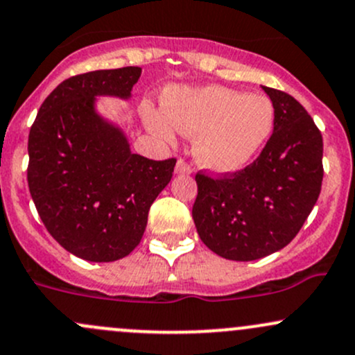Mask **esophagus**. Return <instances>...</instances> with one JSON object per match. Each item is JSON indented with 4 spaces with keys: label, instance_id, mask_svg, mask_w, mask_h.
<instances>
[{
    "label": "esophagus",
    "instance_id": "obj_1",
    "mask_svg": "<svg viewBox=\"0 0 355 355\" xmlns=\"http://www.w3.org/2000/svg\"><path fill=\"white\" fill-rule=\"evenodd\" d=\"M175 173H177V175H189V173H192V168H190V165H187L184 159H178L177 165H175Z\"/></svg>",
    "mask_w": 355,
    "mask_h": 355
}]
</instances>
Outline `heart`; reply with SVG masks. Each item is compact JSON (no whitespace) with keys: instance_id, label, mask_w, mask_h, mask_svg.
I'll return each mask as SVG.
<instances>
[{"instance_id":"obj_1","label":"heart","mask_w":355,"mask_h":355,"mask_svg":"<svg viewBox=\"0 0 355 355\" xmlns=\"http://www.w3.org/2000/svg\"><path fill=\"white\" fill-rule=\"evenodd\" d=\"M143 117L149 130L165 143H175L178 132L197 136V163L214 173H234L248 166L267 144L275 110L266 95L212 85L168 88L163 109L146 103Z\"/></svg>"}]
</instances>
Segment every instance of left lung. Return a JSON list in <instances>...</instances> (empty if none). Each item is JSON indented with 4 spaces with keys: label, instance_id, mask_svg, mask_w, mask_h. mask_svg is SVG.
<instances>
[{
    "label": "left lung",
    "instance_id": "obj_1",
    "mask_svg": "<svg viewBox=\"0 0 355 355\" xmlns=\"http://www.w3.org/2000/svg\"><path fill=\"white\" fill-rule=\"evenodd\" d=\"M262 88L275 122L259 158L233 175H196L197 233L216 255L236 262L259 260L291 243L322 190V132L296 98Z\"/></svg>",
    "mask_w": 355,
    "mask_h": 355
}]
</instances>
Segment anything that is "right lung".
Listing matches in <instances>:
<instances>
[{"label":"right lung","mask_w":355,"mask_h":355,"mask_svg":"<svg viewBox=\"0 0 355 355\" xmlns=\"http://www.w3.org/2000/svg\"><path fill=\"white\" fill-rule=\"evenodd\" d=\"M139 76L137 66L71 76L30 128L27 180L37 212L62 248L88 262L124 259L139 245L177 163L134 155L124 130L96 110V96L129 100Z\"/></svg>","instance_id":"right-lung-1"}]
</instances>
